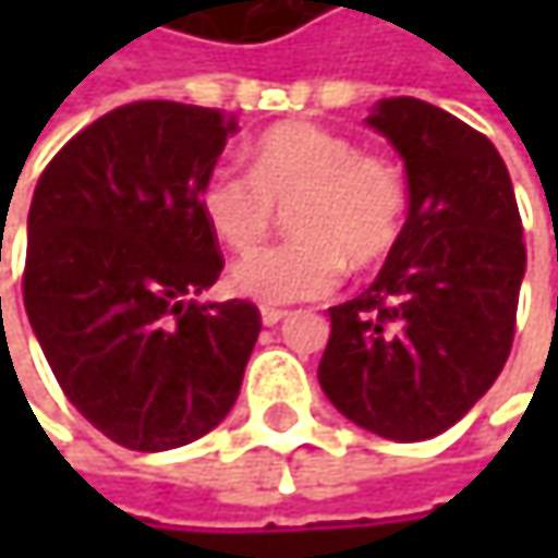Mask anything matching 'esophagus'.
<instances>
[{
	"mask_svg": "<svg viewBox=\"0 0 558 558\" xmlns=\"http://www.w3.org/2000/svg\"><path fill=\"white\" fill-rule=\"evenodd\" d=\"M283 316H287V310H278V306H262V323H265V326H278Z\"/></svg>",
	"mask_w": 558,
	"mask_h": 558,
	"instance_id": "34e87169",
	"label": "esophagus"
}]
</instances>
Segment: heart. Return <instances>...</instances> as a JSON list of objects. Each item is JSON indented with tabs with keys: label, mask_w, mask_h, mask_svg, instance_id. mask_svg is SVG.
Masks as SVG:
<instances>
[{
	"label": "heart",
	"mask_w": 558,
	"mask_h": 558,
	"mask_svg": "<svg viewBox=\"0 0 558 558\" xmlns=\"http://www.w3.org/2000/svg\"><path fill=\"white\" fill-rule=\"evenodd\" d=\"M199 216L232 252L255 248L290 209L293 242L232 265L235 293L280 306L319 300L355 268L388 258L403 232L407 186L385 158L316 122H283L252 145V173L216 165L199 183Z\"/></svg>",
	"instance_id": "b5f03b06"
}]
</instances>
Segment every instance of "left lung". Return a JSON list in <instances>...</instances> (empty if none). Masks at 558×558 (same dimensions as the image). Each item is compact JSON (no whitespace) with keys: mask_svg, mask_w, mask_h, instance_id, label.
Returning a JSON list of instances; mask_svg holds the SVG:
<instances>
[{"mask_svg":"<svg viewBox=\"0 0 558 558\" xmlns=\"http://www.w3.org/2000/svg\"><path fill=\"white\" fill-rule=\"evenodd\" d=\"M407 170V222L381 275L329 306L319 388L355 426L420 442L459 423L513 342L523 226L498 148L413 96L365 119Z\"/></svg>","mask_w":558,"mask_h":558,"instance_id":"left-lung-1","label":"left lung"}]
</instances>
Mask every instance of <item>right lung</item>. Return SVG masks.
<instances>
[{
	"label": "right lung",
	"instance_id": "obj_1",
	"mask_svg": "<svg viewBox=\"0 0 558 558\" xmlns=\"http://www.w3.org/2000/svg\"><path fill=\"white\" fill-rule=\"evenodd\" d=\"M235 132L219 109L132 102L73 135L35 186L28 323L66 400L125 449L216 429L258 342L255 303L196 300L222 271L196 196Z\"/></svg>",
	"mask_w": 558,
	"mask_h": 558
}]
</instances>
